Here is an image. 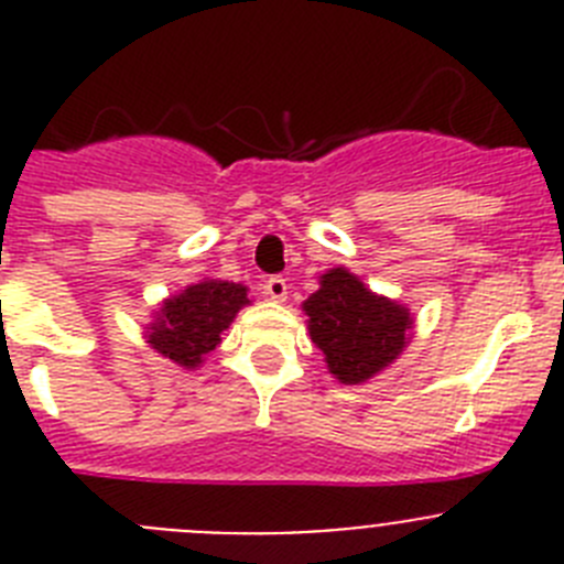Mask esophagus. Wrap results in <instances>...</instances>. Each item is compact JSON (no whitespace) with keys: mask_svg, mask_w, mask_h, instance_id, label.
I'll list each match as a JSON object with an SVG mask.
<instances>
[{"mask_svg":"<svg viewBox=\"0 0 564 564\" xmlns=\"http://www.w3.org/2000/svg\"><path fill=\"white\" fill-rule=\"evenodd\" d=\"M262 291H265L268 296L273 299V302H285V299H288V282L282 276H268L265 285H262Z\"/></svg>","mask_w":564,"mask_h":564,"instance_id":"34e87169","label":"esophagus"}]
</instances>
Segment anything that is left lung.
Returning <instances> with one entry per match:
<instances>
[{
    "mask_svg": "<svg viewBox=\"0 0 564 564\" xmlns=\"http://www.w3.org/2000/svg\"><path fill=\"white\" fill-rule=\"evenodd\" d=\"M302 307L313 344L325 352L327 370L341 383H364L378 376L410 341V307L372 293L347 268L322 273L318 291Z\"/></svg>",
    "mask_w": 564,
    "mask_h": 564,
    "instance_id": "left-lung-1",
    "label": "left lung"
}]
</instances>
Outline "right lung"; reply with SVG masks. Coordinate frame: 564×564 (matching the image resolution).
I'll return each instance as SVG.
<instances>
[{
    "label": "right lung",
    "mask_w": 564,
    "mask_h": 564,
    "mask_svg": "<svg viewBox=\"0 0 564 564\" xmlns=\"http://www.w3.org/2000/svg\"><path fill=\"white\" fill-rule=\"evenodd\" d=\"M248 288L226 279H203L177 296L166 299L147 327L149 344L161 356L186 370L200 367L203 358L223 341V333L248 305Z\"/></svg>",
    "instance_id": "obj_1"
}]
</instances>
